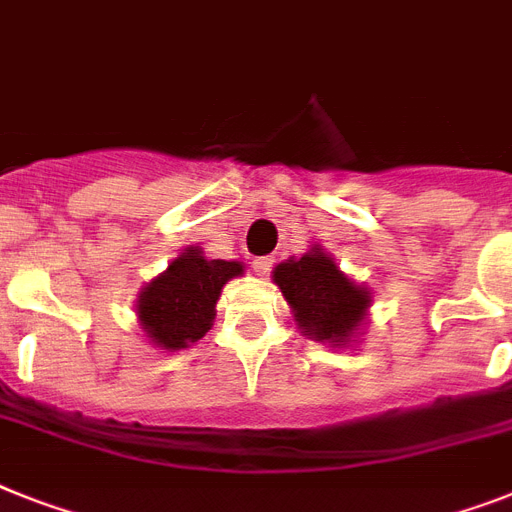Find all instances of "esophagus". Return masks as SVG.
I'll use <instances>...</instances> for the list:
<instances>
[{"mask_svg":"<svg viewBox=\"0 0 512 512\" xmlns=\"http://www.w3.org/2000/svg\"><path fill=\"white\" fill-rule=\"evenodd\" d=\"M272 264H274L272 256H261V259H253V272L259 274V277H264V274H269Z\"/></svg>","mask_w":512,"mask_h":512,"instance_id":"obj_1","label":"esophagus"}]
</instances>
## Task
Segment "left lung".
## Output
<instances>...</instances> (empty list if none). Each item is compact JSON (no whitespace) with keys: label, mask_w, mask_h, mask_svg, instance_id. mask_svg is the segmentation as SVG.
I'll list each match as a JSON object with an SVG mask.
<instances>
[{"label":"left lung","mask_w":512,"mask_h":512,"mask_svg":"<svg viewBox=\"0 0 512 512\" xmlns=\"http://www.w3.org/2000/svg\"><path fill=\"white\" fill-rule=\"evenodd\" d=\"M272 282L280 287L293 319L308 340L329 348H350L369 319L371 290L345 274L322 246L290 256L274 266Z\"/></svg>","instance_id":"left-lung-1"}]
</instances>
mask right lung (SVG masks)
<instances>
[{
    "mask_svg": "<svg viewBox=\"0 0 512 512\" xmlns=\"http://www.w3.org/2000/svg\"><path fill=\"white\" fill-rule=\"evenodd\" d=\"M243 272V261L209 259L198 246L183 248L138 293L135 316L143 335L154 348L167 353L190 348L214 324L222 287Z\"/></svg>",
    "mask_w": 512,
    "mask_h": 512,
    "instance_id": "obj_1",
    "label": "right lung"
}]
</instances>
